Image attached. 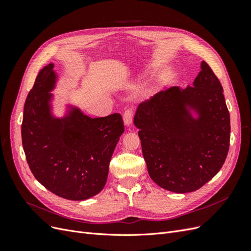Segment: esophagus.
<instances>
[{
    "label": "esophagus",
    "mask_w": 251,
    "mask_h": 251,
    "mask_svg": "<svg viewBox=\"0 0 251 251\" xmlns=\"http://www.w3.org/2000/svg\"><path fill=\"white\" fill-rule=\"evenodd\" d=\"M133 117H134V111L133 110L128 109V110L125 111V113H124V123L126 126H131L132 121H133Z\"/></svg>",
    "instance_id": "1"
}]
</instances>
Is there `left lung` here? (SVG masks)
Segmentation results:
<instances>
[{
    "label": "left lung",
    "instance_id": "8db88e82",
    "mask_svg": "<svg viewBox=\"0 0 251 251\" xmlns=\"http://www.w3.org/2000/svg\"><path fill=\"white\" fill-rule=\"evenodd\" d=\"M134 125L151 179L170 192L202 187L221 170L229 150L230 117L223 88L205 62L193 86L172 87L141 102Z\"/></svg>",
    "mask_w": 251,
    "mask_h": 251
}]
</instances>
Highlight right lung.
<instances>
[{
  "instance_id": "1",
  "label": "right lung",
  "mask_w": 251,
  "mask_h": 251,
  "mask_svg": "<svg viewBox=\"0 0 251 251\" xmlns=\"http://www.w3.org/2000/svg\"><path fill=\"white\" fill-rule=\"evenodd\" d=\"M53 68V64L43 68L26 98L23 148L43 186L68 200H86L105 185L113 151L125 132L124 121L118 113L91 118L73 105L65 117L53 116L50 92L57 78Z\"/></svg>"
}]
</instances>
